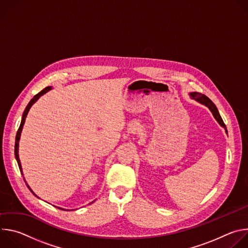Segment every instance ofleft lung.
Masks as SVG:
<instances>
[{
  "instance_id": "8db88e82",
  "label": "left lung",
  "mask_w": 248,
  "mask_h": 248,
  "mask_svg": "<svg viewBox=\"0 0 248 248\" xmlns=\"http://www.w3.org/2000/svg\"><path fill=\"white\" fill-rule=\"evenodd\" d=\"M189 95H190V97H191L192 99L196 100L197 102H199V103L205 105L206 107H208V109L212 112V114H213V116H214V118L217 120V122L221 124V126H223V127L226 129V132L228 133L226 124H224V122H223V120H222V118H221V116H220V114H219V111H218L217 107L215 106V104H214L213 102H212L207 96H205L204 94H201V93H199V92H192V93H189Z\"/></svg>"
}]
</instances>
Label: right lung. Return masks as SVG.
I'll list each match as a JSON object with an SVG mask.
<instances>
[{
	"mask_svg": "<svg viewBox=\"0 0 248 248\" xmlns=\"http://www.w3.org/2000/svg\"><path fill=\"white\" fill-rule=\"evenodd\" d=\"M52 89V86H48V87H46V88H44L41 92H39L38 94H36L35 95L31 100H30V102L28 103V105L26 106V108H25V110H24V112H23V115H22V118H21V123H20V125H19V127H18V130H17V132H16V144H15V155H16V162H17V164H18V167H19V170H20V171H21V174H23L22 173V168H21V164H20V160H19V157H18V142H19V138H20V134H21V130H22V127H23V124H24V122H25V119H26V116H27V114H28V112H29V110H30V108H31V106L36 102L42 95H44L45 93H47L49 90H51ZM24 182H25V180H24ZM25 184H26V182H25ZM26 186H27V187L29 188V190L36 196V197H38L36 194H35L33 191H32V189L29 187V186L26 184ZM57 208H59V207H57ZM59 209H61V210H64V209H62V208H59Z\"/></svg>",
	"mask_w": 248,
	"mask_h": 248,
	"instance_id": "obj_1",
	"label": "right lung"
}]
</instances>
